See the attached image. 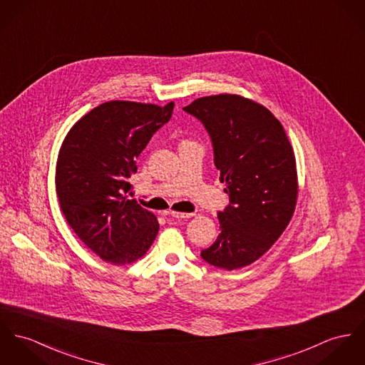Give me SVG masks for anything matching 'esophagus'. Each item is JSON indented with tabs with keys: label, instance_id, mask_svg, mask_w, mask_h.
<instances>
[{
	"label": "esophagus",
	"instance_id": "34e87169",
	"mask_svg": "<svg viewBox=\"0 0 365 365\" xmlns=\"http://www.w3.org/2000/svg\"><path fill=\"white\" fill-rule=\"evenodd\" d=\"M193 215H195L193 212H189V214H185V212H175V211H172V212H170V217H173V218H179V220L192 218Z\"/></svg>",
	"mask_w": 365,
	"mask_h": 365
}]
</instances>
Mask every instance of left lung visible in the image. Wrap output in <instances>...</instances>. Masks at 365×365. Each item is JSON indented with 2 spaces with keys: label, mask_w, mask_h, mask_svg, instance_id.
Returning <instances> with one entry per match:
<instances>
[{
  "label": "left lung",
  "mask_w": 365,
  "mask_h": 365,
  "mask_svg": "<svg viewBox=\"0 0 365 365\" xmlns=\"http://www.w3.org/2000/svg\"><path fill=\"white\" fill-rule=\"evenodd\" d=\"M210 135L214 164L229 204L218 212L221 233L201 258L222 269L250 265L278 240L297 200L293 148L265 107L236 94L197 98L183 108Z\"/></svg>",
  "instance_id": "left-lung-1"
}]
</instances>
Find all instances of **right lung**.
Wrapping results in <instances>:
<instances>
[{
  "mask_svg": "<svg viewBox=\"0 0 365 365\" xmlns=\"http://www.w3.org/2000/svg\"><path fill=\"white\" fill-rule=\"evenodd\" d=\"M164 108L132 101L104 103L66 135L56 163V196L66 222L104 261L123 265L143 257L160 225L136 200L129 178L153 135L172 116Z\"/></svg>",
  "mask_w": 365,
  "mask_h": 365,
  "instance_id": "obj_1",
  "label": "right lung"
}]
</instances>
